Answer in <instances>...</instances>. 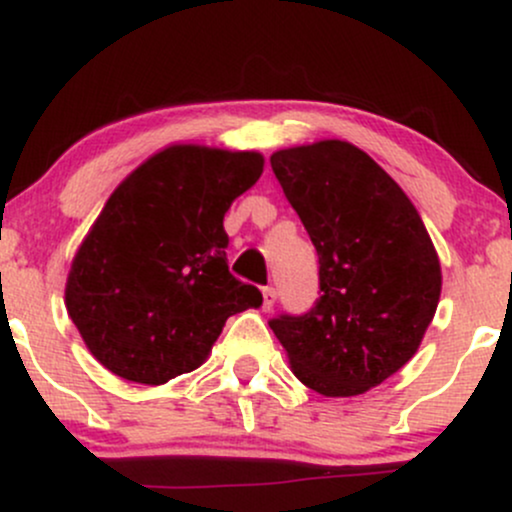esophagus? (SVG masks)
I'll use <instances>...</instances> for the list:
<instances>
[{"mask_svg":"<svg viewBox=\"0 0 512 512\" xmlns=\"http://www.w3.org/2000/svg\"><path fill=\"white\" fill-rule=\"evenodd\" d=\"M262 296H264V301H262V308L267 310H272L274 308V303H276V291H274V286H267V289L262 291Z\"/></svg>","mask_w":512,"mask_h":512,"instance_id":"34e87169","label":"esophagus"}]
</instances>
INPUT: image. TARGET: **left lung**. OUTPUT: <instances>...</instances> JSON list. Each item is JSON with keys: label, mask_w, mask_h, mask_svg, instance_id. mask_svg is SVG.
<instances>
[{"label": "left lung", "mask_w": 512, "mask_h": 512, "mask_svg": "<svg viewBox=\"0 0 512 512\" xmlns=\"http://www.w3.org/2000/svg\"><path fill=\"white\" fill-rule=\"evenodd\" d=\"M272 170L320 257V298L269 322L303 385L378 387L419 351L440 301L438 252L411 199L342 139L274 151Z\"/></svg>", "instance_id": "1"}]
</instances>
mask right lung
Instances as JSON below:
<instances>
[{"label": "right lung", "mask_w": 512, "mask_h": 512, "mask_svg": "<svg viewBox=\"0 0 512 512\" xmlns=\"http://www.w3.org/2000/svg\"><path fill=\"white\" fill-rule=\"evenodd\" d=\"M264 156L173 144L127 175L76 250L64 305L110 373L163 385L207 361L231 315L262 293L228 272L223 216Z\"/></svg>", "instance_id": "1"}]
</instances>
